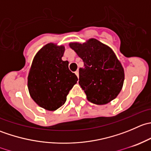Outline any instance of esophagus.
I'll return each instance as SVG.
<instances>
[{
	"instance_id": "34e87169",
	"label": "esophagus",
	"mask_w": 151,
	"mask_h": 151,
	"mask_svg": "<svg viewBox=\"0 0 151 151\" xmlns=\"http://www.w3.org/2000/svg\"><path fill=\"white\" fill-rule=\"evenodd\" d=\"M75 74L77 75V77H79V70H77V71H75Z\"/></svg>"
}]
</instances>
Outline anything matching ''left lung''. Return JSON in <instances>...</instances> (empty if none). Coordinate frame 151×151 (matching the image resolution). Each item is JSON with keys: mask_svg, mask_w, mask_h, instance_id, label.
Instances as JSON below:
<instances>
[{"mask_svg": "<svg viewBox=\"0 0 151 151\" xmlns=\"http://www.w3.org/2000/svg\"><path fill=\"white\" fill-rule=\"evenodd\" d=\"M69 47L84 62L79 69V84L91 103L103 105L115 99L124 82V70L113 50L97 39L84 43L71 42Z\"/></svg>", "mask_w": 151, "mask_h": 151, "instance_id": "1", "label": "left lung"}]
</instances>
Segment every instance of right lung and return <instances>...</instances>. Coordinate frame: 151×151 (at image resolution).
<instances>
[{
  "mask_svg": "<svg viewBox=\"0 0 151 151\" xmlns=\"http://www.w3.org/2000/svg\"><path fill=\"white\" fill-rule=\"evenodd\" d=\"M63 45L48 43L33 58L28 76L30 97L39 106L54 111L64 104L77 77L68 69V62L62 60Z\"/></svg>",
  "mask_w": 151,
  "mask_h": 151,
  "instance_id": "add662e5",
  "label": "right lung"
}]
</instances>
